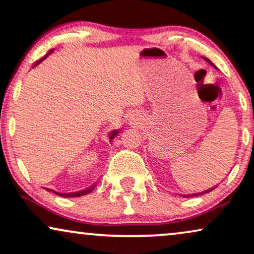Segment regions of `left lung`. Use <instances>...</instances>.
Returning a JSON list of instances; mask_svg holds the SVG:
<instances>
[{"label": "left lung", "instance_id": "left-lung-1", "mask_svg": "<svg viewBox=\"0 0 254 254\" xmlns=\"http://www.w3.org/2000/svg\"><path fill=\"white\" fill-rule=\"evenodd\" d=\"M203 58H204V59H205V61H206L207 63H209V64H211L213 67H216V66H215V65H213V64H212V63L209 61V59H207V58H205V57H203ZM216 187H217V186H216ZM216 187H213V188H211V189H209V190H205V191H203V192H199V193H193V195H189V196H184V195H182V196H183V197H192V196H199V195H204V193H207V192L212 191V190H213V189H215V188H216Z\"/></svg>", "mask_w": 254, "mask_h": 254}]
</instances>
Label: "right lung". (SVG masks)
I'll list each match as a JSON object with an SVG mask.
<instances>
[{"label":"right lung","mask_w":254,"mask_h":254,"mask_svg":"<svg viewBox=\"0 0 254 254\" xmlns=\"http://www.w3.org/2000/svg\"><path fill=\"white\" fill-rule=\"evenodd\" d=\"M51 52H54V50H50V52H49V54H48V55H45V56H44V57H43V58H41V59H39V61H38V62H36V63H35V65H34V67H35V66H37V65L39 64V63H42L43 61H44V59H45V58H47V57H48V56L51 54ZM118 131H119V130H118V129H115V130H113V131H111V134H110V140H111V141L114 139V136H115V135H117V134H118ZM94 187H95V186H92V187H90V188H88V189L81 190V191H77V192H70V193H59V192H57V191H55V190L48 189V188H45V189H47V190H48V191H52V192L57 193V195H59V196H63V197H80V196H84V195H86V193H90V192L92 191V190H93V189H94Z\"/></svg>","instance_id":"right-lung-1"}]
</instances>
